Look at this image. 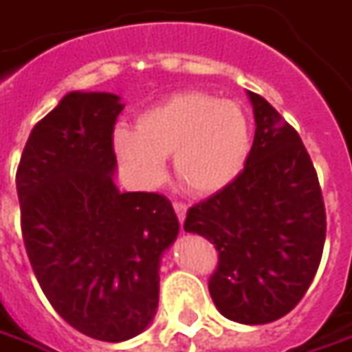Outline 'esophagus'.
<instances>
[{"label": "esophagus", "mask_w": 352, "mask_h": 352, "mask_svg": "<svg viewBox=\"0 0 352 352\" xmlns=\"http://www.w3.org/2000/svg\"><path fill=\"white\" fill-rule=\"evenodd\" d=\"M173 210H175L177 219L183 223V221H185V216H186V204H183V202H173Z\"/></svg>", "instance_id": "34e87169"}]
</instances>
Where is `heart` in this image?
Returning a JSON list of instances; mask_svg holds the SVG:
<instances>
[{
    "instance_id": "b5f03b06",
    "label": "heart",
    "mask_w": 352,
    "mask_h": 352,
    "mask_svg": "<svg viewBox=\"0 0 352 352\" xmlns=\"http://www.w3.org/2000/svg\"><path fill=\"white\" fill-rule=\"evenodd\" d=\"M113 150L136 183L156 185L171 154L177 183L192 195L223 190L243 171L250 123L243 107L204 92H179L117 129Z\"/></svg>"
}]
</instances>
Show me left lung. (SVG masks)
I'll list each match as a JSON object with an SVG mask.
<instances>
[{"label": "left lung", "instance_id": "1", "mask_svg": "<svg viewBox=\"0 0 352 352\" xmlns=\"http://www.w3.org/2000/svg\"><path fill=\"white\" fill-rule=\"evenodd\" d=\"M248 98L256 133L245 169L188 208L185 231L216 246L208 289L217 310L258 326L289 314L308 291L326 243V206L298 133L262 96Z\"/></svg>", "mask_w": 352, "mask_h": 352}]
</instances>
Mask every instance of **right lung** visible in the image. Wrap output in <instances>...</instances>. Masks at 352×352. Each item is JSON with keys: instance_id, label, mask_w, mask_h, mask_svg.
<instances>
[{"instance_id": "right-lung-1", "label": "right lung", "mask_w": 352, "mask_h": 352, "mask_svg": "<svg viewBox=\"0 0 352 352\" xmlns=\"http://www.w3.org/2000/svg\"><path fill=\"white\" fill-rule=\"evenodd\" d=\"M123 104L69 92L38 121L16 169L21 231L50 305L85 336L119 343L156 314L160 258L179 233L157 192H119L113 129Z\"/></svg>"}]
</instances>
